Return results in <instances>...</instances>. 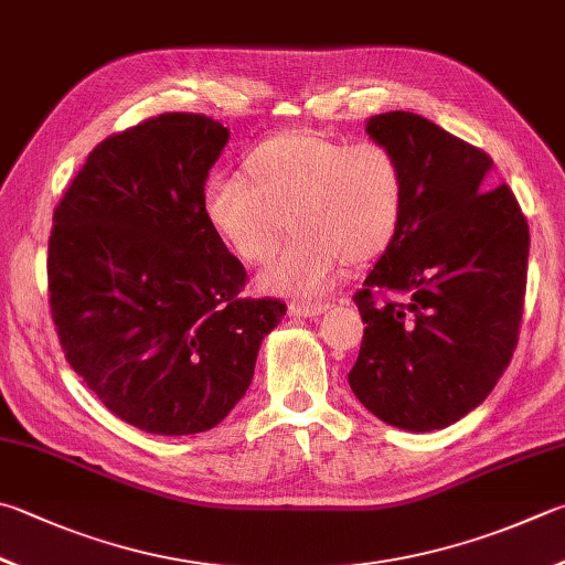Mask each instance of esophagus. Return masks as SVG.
I'll return each mask as SVG.
<instances>
[{
  "instance_id": "1",
  "label": "esophagus",
  "mask_w": 565,
  "mask_h": 565,
  "mask_svg": "<svg viewBox=\"0 0 565 565\" xmlns=\"http://www.w3.org/2000/svg\"><path fill=\"white\" fill-rule=\"evenodd\" d=\"M329 310V302H317V305H290V315L295 317H319Z\"/></svg>"
}]
</instances>
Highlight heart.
Here are the masks:
<instances>
[{
    "mask_svg": "<svg viewBox=\"0 0 565 565\" xmlns=\"http://www.w3.org/2000/svg\"><path fill=\"white\" fill-rule=\"evenodd\" d=\"M406 177L386 145L292 130L268 137L241 162V179H214L201 214L243 263L268 260L285 228L295 238L258 285L310 302L334 287L349 265H371L398 236Z\"/></svg>",
    "mask_w": 565,
    "mask_h": 565,
    "instance_id": "1",
    "label": "heart"
}]
</instances>
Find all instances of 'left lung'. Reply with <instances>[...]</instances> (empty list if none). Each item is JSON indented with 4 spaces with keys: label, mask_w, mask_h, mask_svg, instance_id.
<instances>
[{
    "label": "left lung",
    "mask_w": 565,
    "mask_h": 565,
    "mask_svg": "<svg viewBox=\"0 0 565 565\" xmlns=\"http://www.w3.org/2000/svg\"><path fill=\"white\" fill-rule=\"evenodd\" d=\"M366 135L398 157L406 209L393 246L354 295L364 319L349 386L393 428L443 430L492 393L524 312L529 226L494 162L415 113Z\"/></svg>",
    "instance_id": "left-lung-1"
}]
</instances>
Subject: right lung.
<instances>
[{"mask_svg": "<svg viewBox=\"0 0 565 565\" xmlns=\"http://www.w3.org/2000/svg\"><path fill=\"white\" fill-rule=\"evenodd\" d=\"M228 127L164 113L100 142L53 211L51 315L73 371L152 435L218 425L246 396L278 300H241L246 270L201 214Z\"/></svg>", "mask_w": 565, "mask_h": 565, "instance_id": "right-lung-1", "label": "right lung"}]
</instances>
